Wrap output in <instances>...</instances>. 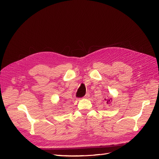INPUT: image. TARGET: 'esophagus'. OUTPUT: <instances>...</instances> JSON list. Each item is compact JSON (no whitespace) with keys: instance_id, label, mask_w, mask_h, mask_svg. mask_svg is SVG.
I'll list each match as a JSON object with an SVG mask.
<instances>
[{"instance_id":"obj_1","label":"esophagus","mask_w":159,"mask_h":159,"mask_svg":"<svg viewBox=\"0 0 159 159\" xmlns=\"http://www.w3.org/2000/svg\"><path fill=\"white\" fill-rule=\"evenodd\" d=\"M89 97V93H86V94L85 95V96H84V98H88Z\"/></svg>"}]
</instances>
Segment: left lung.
I'll return each instance as SVG.
<instances>
[{
  "label": "left lung",
  "mask_w": 159,
  "mask_h": 159,
  "mask_svg": "<svg viewBox=\"0 0 159 159\" xmlns=\"http://www.w3.org/2000/svg\"><path fill=\"white\" fill-rule=\"evenodd\" d=\"M105 100L106 101V103L107 104H110L112 102V98H108L107 99H105Z\"/></svg>",
  "instance_id": "obj_1"
}]
</instances>
